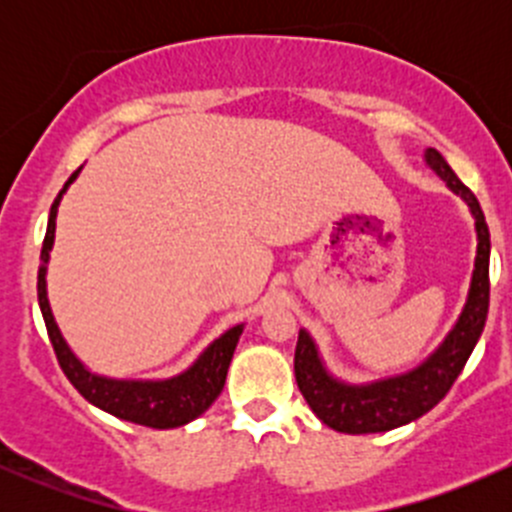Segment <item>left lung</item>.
<instances>
[{
    "mask_svg": "<svg viewBox=\"0 0 512 512\" xmlns=\"http://www.w3.org/2000/svg\"><path fill=\"white\" fill-rule=\"evenodd\" d=\"M426 163L446 180L453 193L461 195L476 218L478 230V257L473 270L471 294H468L466 309L458 319L456 329L448 334L436 354L418 366L416 371L396 379L381 381L371 386H344L334 381L322 369L314 342L307 332H299L297 349H294V376L309 409L319 416V421L342 433H379L391 431L396 426L416 421L418 416L428 414L443 396L456 384L458 374L466 366L468 356L476 347L480 332L485 327L490 302V232L485 225V215L471 188L458 180L451 165L433 148H426Z\"/></svg>",
    "mask_w": 512,
    "mask_h": 512,
    "instance_id": "8db88e82",
    "label": "left lung"
}]
</instances>
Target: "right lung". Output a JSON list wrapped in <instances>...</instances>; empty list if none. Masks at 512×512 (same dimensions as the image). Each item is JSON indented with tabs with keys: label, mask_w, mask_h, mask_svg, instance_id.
Here are the masks:
<instances>
[{
	"label": "right lung",
	"mask_w": 512,
	"mask_h": 512,
	"mask_svg": "<svg viewBox=\"0 0 512 512\" xmlns=\"http://www.w3.org/2000/svg\"><path fill=\"white\" fill-rule=\"evenodd\" d=\"M79 170L71 173L66 180L61 193L56 195L54 205L49 213V225H46L44 245H41V267H39V280H36V292H39V307L44 314L46 332H49V342L54 347L56 361H59L61 371L66 379L74 384V389L84 396L86 401L98 406V409L108 411V414L123 418V421L138 423V426L148 428H175L183 423L193 421L200 414L210 409L215 399L220 396L225 386L227 366H230L232 352L237 347L242 327H232L223 337L215 339L203 356L190 366L185 374L175 376L170 381H113L103 379V376H94L79 364L69 347L61 339L59 329H56L54 317H51L49 299H46V260H49V250L54 245V227H56V208L64 195V190L74 183Z\"/></svg>",
	"instance_id": "right-lung-1"
}]
</instances>
